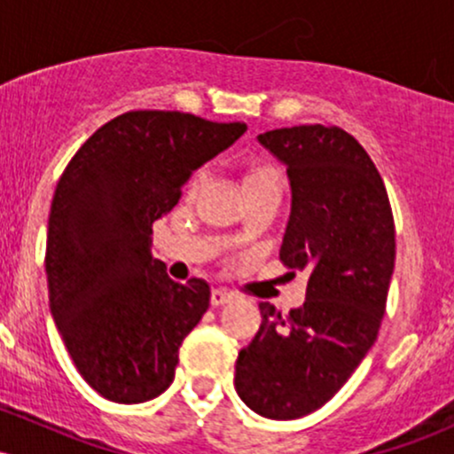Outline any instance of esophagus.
Returning a JSON list of instances; mask_svg holds the SVG:
<instances>
[{
    "mask_svg": "<svg viewBox=\"0 0 454 454\" xmlns=\"http://www.w3.org/2000/svg\"><path fill=\"white\" fill-rule=\"evenodd\" d=\"M231 301H234V294L231 293V290L215 288V290H213V293H211V305H213V307L226 305V303H231Z\"/></svg>",
    "mask_w": 454,
    "mask_h": 454,
    "instance_id": "1",
    "label": "esophagus"
}]
</instances>
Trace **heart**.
Wrapping results in <instances>:
<instances>
[{"mask_svg":"<svg viewBox=\"0 0 454 454\" xmlns=\"http://www.w3.org/2000/svg\"><path fill=\"white\" fill-rule=\"evenodd\" d=\"M200 184H202V175H196L190 184V192H196ZM243 187L247 196L258 194V192H281V175L275 166L256 161V164L247 166V170H245Z\"/></svg>","mask_w":454,"mask_h":454,"instance_id":"obj_1","label":"heart"}]
</instances>
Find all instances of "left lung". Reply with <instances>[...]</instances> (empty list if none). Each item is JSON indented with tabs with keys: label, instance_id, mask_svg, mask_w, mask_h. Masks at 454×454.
<instances>
[{
	"label": "left lung",
	"instance_id": "1",
	"mask_svg": "<svg viewBox=\"0 0 454 454\" xmlns=\"http://www.w3.org/2000/svg\"><path fill=\"white\" fill-rule=\"evenodd\" d=\"M286 166L290 217L279 247L307 270L305 303L262 325L239 352L234 387L256 414L293 420L322 408L378 340L395 269V223L382 176L341 128L294 126L258 134Z\"/></svg>",
	"mask_w": 454,
	"mask_h": 454
}]
</instances>
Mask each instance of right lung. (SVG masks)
Instances as JSON below:
<instances>
[{
    "mask_svg": "<svg viewBox=\"0 0 454 454\" xmlns=\"http://www.w3.org/2000/svg\"><path fill=\"white\" fill-rule=\"evenodd\" d=\"M245 129L190 113H123L66 166L46 234L49 305L78 373L102 397L143 403L173 384L211 290L205 279L166 275L151 254V226Z\"/></svg>",
    "mask_w": 454,
    "mask_h": 454,
    "instance_id": "add662e5",
    "label": "right lung"
}]
</instances>
